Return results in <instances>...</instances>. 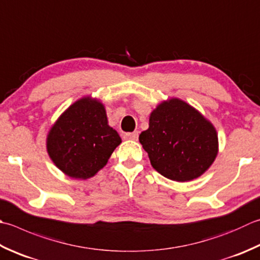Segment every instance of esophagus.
<instances>
[{"instance_id":"obj_1","label":"esophagus","mask_w":260,"mask_h":260,"mask_svg":"<svg viewBox=\"0 0 260 260\" xmlns=\"http://www.w3.org/2000/svg\"><path fill=\"white\" fill-rule=\"evenodd\" d=\"M124 139L126 140H131V141H136L139 139V132H133V133H127L124 135Z\"/></svg>"}]
</instances>
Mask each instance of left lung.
Masks as SVG:
<instances>
[{
	"instance_id": "left-lung-1",
	"label": "left lung",
	"mask_w": 260,
	"mask_h": 260,
	"mask_svg": "<svg viewBox=\"0 0 260 260\" xmlns=\"http://www.w3.org/2000/svg\"><path fill=\"white\" fill-rule=\"evenodd\" d=\"M140 143L152 167L168 179L189 181L202 176L217 155L214 126L180 99L164 101L152 111Z\"/></svg>"
}]
</instances>
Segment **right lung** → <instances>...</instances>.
I'll list each match as a JSON object with an SVG mask.
<instances>
[{
    "mask_svg": "<svg viewBox=\"0 0 260 260\" xmlns=\"http://www.w3.org/2000/svg\"><path fill=\"white\" fill-rule=\"evenodd\" d=\"M121 143L108 125L105 106L90 96L75 101L47 135V152L55 166L75 179H88L107 165Z\"/></svg>",
    "mask_w": 260,
    "mask_h": 260,
    "instance_id": "1",
    "label": "right lung"
}]
</instances>
